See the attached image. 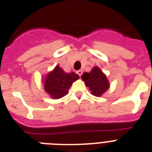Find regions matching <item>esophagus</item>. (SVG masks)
I'll list each match as a JSON object with an SVG mask.
<instances>
[{
    "instance_id": "1",
    "label": "esophagus",
    "mask_w": 152,
    "mask_h": 152,
    "mask_svg": "<svg viewBox=\"0 0 152 152\" xmlns=\"http://www.w3.org/2000/svg\"><path fill=\"white\" fill-rule=\"evenodd\" d=\"M76 73L78 74L80 76H82V74H83V71H82V70H78V71L76 72Z\"/></svg>"
}]
</instances>
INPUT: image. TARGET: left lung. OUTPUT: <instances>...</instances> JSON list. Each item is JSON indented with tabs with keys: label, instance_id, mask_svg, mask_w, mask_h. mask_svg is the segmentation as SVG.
I'll return each mask as SVG.
<instances>
[{
	"label": "left lung",
	"instance_id": "left-lung-1",
	"mask_svg": "<svg viewBox=\"0 0 152 152\" xmlns=\"http://www.w3.org/2000/svg\"><path fill=\"white\" fill-rule=\"evenodd\" d=\"M82 80L89 87L91 94L100 97L109 88V83L105 74L98 67H94L90 72H84L81 76Z\"/></svg>",
	"mask_w": 152,
	"mask_h": 152
}]
</instances>
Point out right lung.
Instances as JSON below:
<instances>
[{
  "instance_id": "obj_1",
  "label": "right lung",
  "mask_w": 152,
  "mask_h": 152,
  "mask_svg": "<svg viewBox=\"0 0 152 152\" xmlns=\"http://www.w3.org/2000/svg\"><path fill=\"white\" fill-rule=\"evenodd\" d=\"M80 79L75 72H65L59 65L47 75L44 79V90L54 99H59L68 94L72 83Z\"/></svg>"
}]
</instances>
